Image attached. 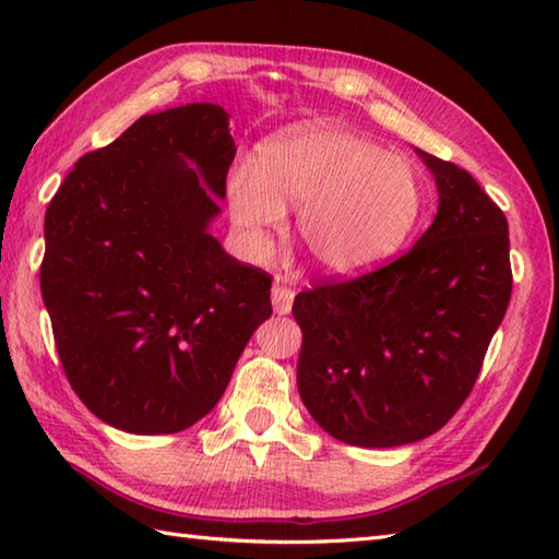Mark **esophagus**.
<instances>
[{
	"label": "esophagus",
	"instance_id": "esophagus-1",
	"mask_svg": "<svg viewBox=\"0 0 559 559\" xmlns=\"http://www.w3.org/2000/svg\"><path fill=\"white\" fill-rule=\"evenodd\" d=\"M293 298H295V293L286 286H281V283H276V286L271 288V302H273V310H276V314H288L293 307Z\"/></svg>",
	"mask_w": 559,
	"mask_h": 559
}]
</instances>
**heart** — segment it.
<instances>
[{"mask_svg": "<svg viewBox=\"0 0 559 559\" xmlns=\"http://www.w3.org/2000/svg\"><path fill=\"white\" fill-rule=\"evenodd\" d=\"M286 204L300 206L298 235L319 269L355 276L406 245L425 197L403 156L343 127L310 122L271 136L257 163H240L230 175V216L249 257H269Z\"/></svg>", "mask_w": 559, "mask_h": 559, "instance_id": "heart-1", "label": "heart"}]
</instances>
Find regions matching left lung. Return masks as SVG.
Wrapping results in <instances>:
<instances>
[{
    "mask_svg": "<svg viewBox=\"0 0 559 559\" xmlns=\"http://www.w3.org/2000/svg\"><path fill=\"white\" fill-rule=\"evenodd\" d=\"M415 151L439 194L430 228L391 264L293 302L300 399L353 447H401L444 427L512 298L504 213L459 165Z\"/></svg>",
    "mask_w": 559,
    "mask_h": 559,
    "instance_id": "1",
    "label": "left lung"
}]
</instances>
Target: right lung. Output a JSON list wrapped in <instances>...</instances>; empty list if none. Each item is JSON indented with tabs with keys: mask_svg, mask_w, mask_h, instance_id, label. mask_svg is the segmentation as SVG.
Wrapping results in <instances>:
<instances>
[{
	"mask_svg": "<svg viewBox=\"0 0 559 559\" xmlns=\"http://www.w3.org/2000/svg\"><path fill=\"white\" fill-rule=\"evenodd\" d=\"M235 153L221 105L144 115L79 158L47 206L40 290L59 360L117 430L173 435L204 418L271 317L269 273L209 230Z\"/></svg>",
	"mask_w": 559,
	"mask_h": 559,
	"instance_id": "1",
	"label": "right lung"
}]
</instances>
